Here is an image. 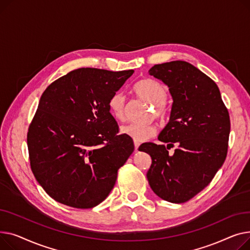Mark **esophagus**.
<instances>
[{"label":"esophagus","instance_id":"esophagus-1","mask_svg":"<svg viewBox=\"0 0 250 250\" xmlns=\"http://www.w3.org/2000/svg\"><path fill=\"white\" fill-rule=\"evenodd\" d=\"M139 145H140V143L138 142V141H135L134 140V147H135V150L137 151V149H138V147H139Z\"/></svg>","mask_w":250,"mask_h":250}]
</instances>
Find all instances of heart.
<instances>
[{
  "instance_id": "b5f03b06",
  "label": "heart",
  "mask_w": 250,
  "mask_h": 250,
  "mask_svg": "<svg viewBox=\"0 0 250 250\" xmlns=\"http://www.w3.org/2000/svg\"><path fill=\"white\" fill-rule=\"evenodd\" d=\"M134 95L139 99L151 104L152 109L149 117L155 116L160 121H165L168 116V108L167 106V90L163 83L151 79H144L137 82L133 85ZM109 110L114 118L118 121H124L125 115V97L121 93L114 94L108 103ZM122 133L138 142H143L151 138L156 132V126L153 122L145 124L131 123L121 128Z\"/></svg>"
}]
</instances>
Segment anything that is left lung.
Segmentation results:
<instances>
[{"instance_id": "1", "label": "left lung", "mask_w": 250, "mask_h": 250, "mask_svg": "<svg viewBox=\"0 0 250 250\" xmlns=\"http://www.w3.org/2000/svg\"><path fill=\"white\" fill-rule=\"evenodd\" d=\"M148 72L168 86L173 103L169 122L158 135L167 145L139 146L152 159L146 177L159 198L185 203L206 188L224 164L229 113L216 83L193 64L175 61L155 64ZM174 144L178 147L170 155Z\"/></svg>"}]
</instances>
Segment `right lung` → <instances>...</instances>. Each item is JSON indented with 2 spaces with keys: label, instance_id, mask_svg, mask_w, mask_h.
<instances>
[{
  "label": "right lung",
  "instance_id": "add662e5",
  "mask_svg": "<svg viewBox=\"0 0 250 250\" xmlns=\"http://www.w3.org/2000/svg\"><path fill=\"white\" fill-rule=\"evenodd\" d=\"M133 72L78 68L43 92L27 144L34 177L53 200L90 209L110 194L134 144L119 134L108 103Z\"/></svg>",
  "mask_w": 250,
  "mask_h": 250
}]
</instances>
